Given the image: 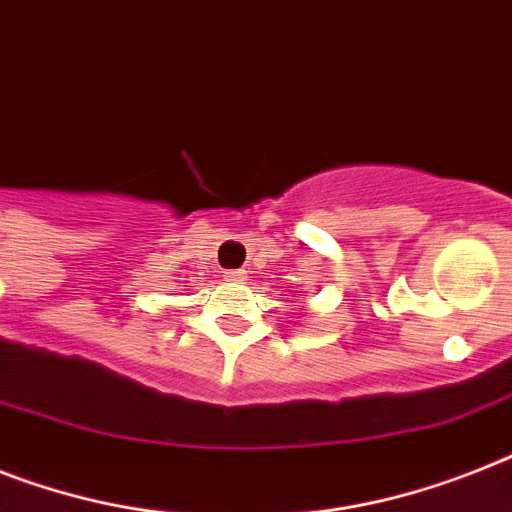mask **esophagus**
<instances>
[{
  "mask_svg": "<svg viewBox=\"0 0 512 512\" xmlns=\"http://www.w3.org/2000/svg\"><path fill=\"white\" fill-rule=\"evenodd\" d=\"M244 278H247L244 276V270H228V281H244Z\"/></svg>",
  "mask_w": 512,
  "mask_h": 512,
  "instance_id": "34e87169",
  "label": "esophagus"
}]
</instances>
